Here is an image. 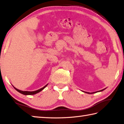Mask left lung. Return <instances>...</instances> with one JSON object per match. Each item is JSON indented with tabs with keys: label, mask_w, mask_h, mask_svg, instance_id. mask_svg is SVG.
<instances>
[{
	"label": "left lung",
	"mask_w": 124,
	"mask_h": 124,
	"mask_svg": "<svg viewBox=\"0 0 124 124\" xmlns=\"http://www.w3.org/2000/svg\"><path fill=\"white\" fill-rule=\"evenodd\" d=\"M106 88H105V89H102V90H101V91H98V92H93V93H89V92H85V93H88V94H93V93H97V92H102V91H103V90H105Z\"/></svg>",
	"instance_id": "left-lung-1"
}]
</instances>
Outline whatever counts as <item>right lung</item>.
Instances as JSON below:
<instances>
[{
    "label": "right lung",
    "instance_id": "1",
    "mask_svg": "<svg viewBox=\"0 0 124 124\" xmlns=\"http://www.w3.org/2000/svg\"><path fill=\"white\" fill-rule=\"evenodd\" d=\"M48 84L46 85L45 86H44L43 87H42V88H40L39 89H38L37 90V91H32V92H30V91H21V90H19V89H18L17 88H16L13 85V87H14V88L17 91H18V92H19L20 93H21L22 94H23V95H34V94H37L38 93H39V92H40V91H42V90H43L45 88H46L47 85H48Z\"/></svg>",
    "mask_w": 124,
    "mask_h": 124
}]
</instances>
